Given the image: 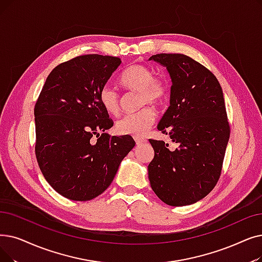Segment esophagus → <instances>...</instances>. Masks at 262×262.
<instances>
[{"mask_svg": "<svg viewBox=\"0 0 262 262\" xmlns=\"http://www.w3.org/2000/svg\"><path fill=\"white\" fill-rule=\"evenodd\" d=\"M134 139H135V141H136V143H137V144H142V143L146 142V139L141 138V137H134Z\"/></svg>", "mask_w": 262, "mask_h": 262, "instance_id": "obj_1", "label": "esophagus"}]
</instances>
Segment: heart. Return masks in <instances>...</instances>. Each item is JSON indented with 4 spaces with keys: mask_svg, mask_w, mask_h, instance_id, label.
Masks as SVG:
<instances>
[{
    "mask_svg": "<svg viewBox=\"0 0 262 262\" xmlns=\"http://www.w3.org/2000/svg\"><path fill=\"white\" fill-rule=\"evenodd\" d=\"M122 84L132 91L140 92L139 106L149 104L159 105L167 97L168 89L164 80L156 79L150 67L142 64H134L125 71L121 77ZM99 101L103 108L116 116L121 110V96L116 88L106 84L99 91ZM156 119V112L151 107H144L137 112L127 113L116 124L120 135L142 136L146 133Z\"/></svg>",
    "mask_w": 262,
    "mask_h": 262,
    "instance_id": "obj_1",
    "label": "heart"
}]
</instances>
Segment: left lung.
<instances>
[{
    "label": "left lung",
    "mask_w": 262,
    "mask_h": 262,
    "mask_svg": "<svg viewBox=\"0 0 262 262\" xmlns=\"http://www.w3.org/2000/svg\"><path fill=\"white\" fill-rule=\"evenodd\" d=\"M150 60L164 65L171 78L170 106L157 129L177 144L170 150L168 143L150 139V184L168 206H188L206 197L221 177L230 136L223 90L212 72L185 54L159 53Z\"/></svg>",
    "instance_id": "obj_1"
}]
</instances>
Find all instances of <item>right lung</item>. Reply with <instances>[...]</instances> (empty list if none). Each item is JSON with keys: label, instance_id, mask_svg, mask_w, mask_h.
<instances>
[{"label": "right lung", "instance_id": "1", "mask_svg": "<svg viewBox=\"0 0 262 262\" xmlns=\"http://www.w3.org/2000/svg\"><path fill=\"white\" fill-rule=\"evenodd\" d=\"M120 64V58L100 54L61 63L35 104L37 163L51 187L67 199L88 201L104 192L135 146L130 136L105 133L113 121L99 101L100 89Z\"/></svg>", "mask_w": 262, "mask_h": 262}]
</instances>
